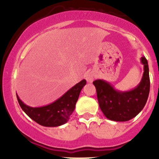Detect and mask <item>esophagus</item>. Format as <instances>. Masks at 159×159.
<instances>
[{
    "label": "esophagus",
    "instance_id": "esophagus-1",
    "mask_svg": "<svg viewBox=\"0 0 159 159\" xmlns=\"http://www.w3.org/2000/svg\"><path fill=\"white\" fill-rule=\"evenodd\" d=\"M85 78H86V81L88 82V83H92L95 78L94 72H87L85 75Z\"/></svg>",
    "mask_w": 159,
    "mask_h": 159
}]
</instances>
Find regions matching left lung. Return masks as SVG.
Here are the masks:
<instances>
[{
	"instance_id": "8db88e82",
	"label": "left lung",
	"mask_w": 159,
	"mask_h": 159,
	"mask_svg": "<svg viewBox=\"0 0 159 159\" xmlns=\"http://www.w3.org/2000/svg\"><path fill=\"white\" fill-rule=\"evenodd\" d=\"M140 63L143 66V76L140 83L130 90H116L103 79L93 81L100 109L108 120L129 121L139 114L145 106L150 86L149 66L144 57L140 58Z\"/></svg>"
}]
</instances>
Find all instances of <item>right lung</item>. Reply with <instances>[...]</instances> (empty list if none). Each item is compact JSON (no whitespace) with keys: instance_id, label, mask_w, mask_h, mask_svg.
Masks as SVG:
<instances>
[{"instance_id":"obj_1","label":"right lung","mask_w":159,"mask_h":159,"mask_svg":"<svg viewBox=\"0 0 159 159\" xmlns=\"http://www.w3.org/2000/svg\"><path fill=\"white\" fill-rule=\"evenodd\" d=\"M86 84L82 80L52 103L41 107H30L25 105L17 96L20 107L30 118L39 125L45 127H57L69 121L75 108L79 94Z\"/></svg>"}]
</instances>
